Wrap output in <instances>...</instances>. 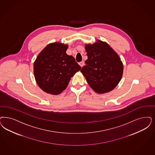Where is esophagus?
<instances>
[{
  "label": "esophagus",
  "mask_w": 155,
  "mask_h": 155,
  "mask_svg": "<svg viewBox=\"0 0 155 155\" xmlns=\"http://www.w3.org/2000/svg\"><path fill=\"white\" fill-rule=\"evenodd\" d=\"M79 64L80 65L81 67H83L84 66V61H81V62H80V63H79Z\"/></svg>",
  "instance_id": "esophagus-1"
}]
</instances>
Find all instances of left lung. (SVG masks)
Instances as JSON below:
<instances>
[{
	"mask_svg": "<svg viewBox=\"0 0 155 155\" xmlns=\"http://www.w3.org/2000/svg\"><path fill=\"white\" fill-rule=\"evenodd\" d=\"M87 59L81 70L91 88L98 94L113 90L121 80L123 64L119 55L109 44L97 40L85 44Z\"/></svg>",
	"mask_w": 155,
	"mask_h": 155,
	"instance_id": "1",
	"label": "left lung"
}]
</instances>
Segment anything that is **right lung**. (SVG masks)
<instances>
[{
  "instance_id": "add662e5",
  "label": "right lung",
  "mask_w": 155,
  "mask_h": 155,
  "mask_svg": "<svg viewBox=\"0 0 155 155\" xmlns=\"http://www.w3.org/2000/svg\"><path fill=\"white\" fill-rule=\"evenodd\" d=\"M68 45L51 43L38 54L34 62V74L39 87L45 92L58 95L66 89L71 78L81 69L74 58L66 51Z\"/></svg>"
}]
</instances>
